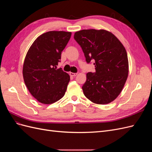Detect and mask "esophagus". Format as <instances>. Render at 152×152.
Masks as SVG:
<instances>
[{"instance_id":"34e87169","label":"esophagus","mask_w":152,"mask_h":152,"mask_svg":"<svg viewBox=\"0 0 152 152\" xmlns=\"http://www.w3.org/2000/svg\"><path fill=\"white\" fill-rule=\"evenodd\" d=\"M70 75L71 76H72V77H75V76H76V75H77V73H72V72H70Z\"/></svg>"}]
</instances>
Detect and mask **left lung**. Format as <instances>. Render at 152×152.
<instances>
[{
  "instance_id": "obj_1",
  "label": "left lung",
  "mask_w": 152,
  "mask_h": 152,
  "mask_svg": "<svg viewBox=\"0 0 152 152\" xmlns=\"http://www.w3.org/2000/svg\"><path fill=\"white\" fill-rule=\"evenodd\" d=\"M74 39L82 48L87 63L94 60L95 73H87L82 86L91 102L105 104L120 94L127 80L129 62L125 48L115 36L105 30H82Z\"/></svg>"
}]
</instances>
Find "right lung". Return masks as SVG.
<instances>
[{
  "instance_id": "right-lung-1",
  "label": "right lung",
  "mask_w": 152,
  "mask_h": 152,
  "mask_svg": "<svg viewBox=\"0 0 152 152\" xmlns=\"http://www.w3.org/2000/svg\"><path fill=\"white\" fill-rule=\"evenodd\" d=\"M71 35L69 31H48L35 39L26 53L23 66L25 84L41 103L52 104L65 94L70 75L57 65Z\"/></svg>"
}]
</instances>
